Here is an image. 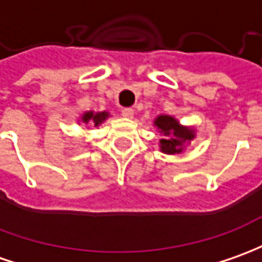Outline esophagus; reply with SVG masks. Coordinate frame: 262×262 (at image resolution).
I'll return each instance as SVG.
<instances>
[{
	"label": "esophagus",
	"mask_w": 262,
	"mask_h": 262,
	"mask_svg": "<svg viewBox=\"0 0 262 262\" xmlns=\"http://www.w3.org/2000/svg\"><path fill=\"white\" fill-rule=\"evenodd\" d=\"M135 115V112H133V108H122V116L127 117V119H130Z\"/></svg>",
	"instance_id": "obj_1"
}]
</instances>
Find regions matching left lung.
Returning <instances> with one entry per match:
<instances>
[{
    "mask_svg": "<svg viewBox=\"0 0 262 262\" xmlns=\"http://www.w3.org/2000/svg\"><path fill=\"white\" fill-rule=\"evenodd\" d=\"M155 124L161 129L165 139H162V152L165 154H181L185 143L193 139V133L189 129L181 127L173 117L159 116Z\"/></svg>",
    "mask_w": 262,
    "mask_h": 262,
    "instance_id": "left-lung-1",
    "label": "left lung"
}]
</instances>
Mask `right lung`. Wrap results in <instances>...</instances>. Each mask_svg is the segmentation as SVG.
Segmentation results:
<instances>
[{
  "instance_id": "right-lung-1",
  "label": "right lung",
  "mask_w": 262,
  "mask_h": 262,
  "mask_svg": "<svg viewBox=\"0 0 262 262\" xmlns=\"http://www.w3.org/2000/svg\"><path fill=\"white\" fill-rule=\"evenodd\" d=\"M107 117V113L106 112H101V113H93V112H89L86 113L84 116L81 117V120L84 122V123H94V126H99V124L104 120Z\"/></svg>"
}]
</instances>
